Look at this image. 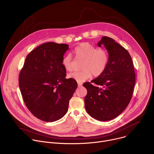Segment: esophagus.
<instances>
[{"label":"esophagus","mask_w":154,"mask_h":154,"mask_svg":"<svg viewBox=\"0 0 154 154\" xmlns=\"http://www.w3.org/2000/svg\"><path fill=\"white\" fill-rule=\"evenodd\" d=\"M77 84H78V86H79V87H80V86H82V82H77Z\"/></svg>","instance_id":"34e87169"}]
</instances>
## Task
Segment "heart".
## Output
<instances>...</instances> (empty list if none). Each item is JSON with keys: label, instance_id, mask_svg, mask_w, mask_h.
Wrapping results in <instances>:
<instances>
[{"label": "heart", "instance_id": "heart-1", "mask_svg": "<svg viewBox=\"0 0 154 154\" xmlns=\"http://www.w3.org/2000/svg\"><path fill=\"white\" fill-rule=\"evenodd\" d=\"M76 59L83 60L80 71H74L68 74L70 79L83 82L94 77L101 75L106 69L109 63V54L105 49H97L89 42H83L77 46L74 51ZM63 66L67 71L72 68V57L70 54L63 57L61 61Z\"/></svg>", "mask_w": 154, "mask_h": 154}]
</instances>
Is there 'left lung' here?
Masks as SVG:
<instances>
[{
    "mask_svg": "<svg viewBox=\"0 0 154 154\" xmlns=\"http://www.w3.org/2000/svg\"><path fill=\"white\" fill-rule=\"evenodd\" d=\"M103 45L109 57L106 71L90 82L83 83L87 90L85 106L93 118L106 121L119 116L132 96L135 83L134 63L128 52L113 39L103 36L97 43Z\"/></svg>",
    "mask_w": 154,
    "mask_h": 154,
    "instance_id": "1",
    "label": "left lung"
}]
</instances>
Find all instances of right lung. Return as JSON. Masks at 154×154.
<instances>
[{
  "mask_svg": "<svg viewBox=\"0 0 154 154\" xmlns=\"http://www.w3.org/2000/svg\"><path fill=\"white\" fill-rule=\"evenodd\" d=\"M69 49L66 44L44 43L29 54L19 76L24 103L37 118L56 121L67 113L77 82L66 79L61 61Z\"/></svg>",
  "mask_w": 154,
  "mask_h": 154,
  "instance_id": "obj_1",
  "label": "right lung"
}]
</instances>
